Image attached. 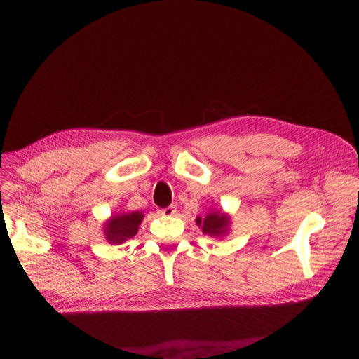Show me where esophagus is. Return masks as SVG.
I'll return each mask as SVG.
<instances>
[{
    "label": "esophagus",
    "instance_id": "34e87169",
    "mask_svg": "<svg viewBox=\"0 0 359 359\" xmlns=\"http://www.w3.org/2000/svg\"><path fill=\"white\" fill-rule=\"evenodd\" d=\"M176 212V206H167V208H163V210H158V214L160 215H164V217H170V215H175Z\"/></svg>",
    "mask_w": 359,
    "mask_h": 359
}]
</instances>
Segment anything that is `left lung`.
<instances>
[{"label":"left lung","instance_id":"obj_1","mask_svg":"<svg viewBox=\"0 0 359 359\" xmlns=\"http://www.w3.org/2000/svg\"><path fill=\"white\" fill-rule=\"evenodd\" d=\"M196 225L202 229V233L205 236L222 238L230 231L231 217L224 211L210 210L205 217H196Z\"/></svg>","mask_w":359,"mask_h":359}]
</instances>
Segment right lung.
I'll list each match as a JSON object with an SVG mask.
<instances>
[{"mask_svg":"<svg viewBox=\"0 0 359 359\" xmlns=\"http://www.w3.org/2000/svg\"><path fill=\"white\" fill-rule=\"evenodd\" d=\"M142 219L144 214L141 211L119 212L116 215H111L103 224L104 238L110 244H122L138 233Z\"/></svg>","mask_w":359,"mask_h":359,"instance_id":"1","label":"right lung"}]
</instances>
